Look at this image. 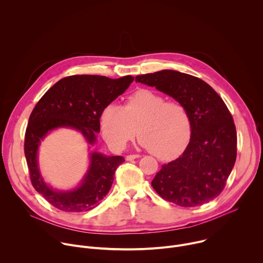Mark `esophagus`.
Returning a JSON list of instances; mask_svg holds the SVG:
<instances>
[{
	"mask_svg": "<svg viewBox=\"0 0 263 263\" xmlns=\"http://www.w3.org/2000/svg\"><path fill=\"white\" fill-rule=\"evenodd\" d=\"M139 157H141V156L138 155V154H135V155H127V156H126V160H127V161H131V160H134V159L139 158Z\"/></svg>",
	"mask_w": 263,
	"mask_h": 263,
	"instance_id": "esophagus-1",
	"label": "esophagus"
}]
</instances>
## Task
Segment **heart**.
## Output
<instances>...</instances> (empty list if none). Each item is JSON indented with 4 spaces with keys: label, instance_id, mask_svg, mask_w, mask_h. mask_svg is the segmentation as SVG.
I'll return each instance as SVG.
<instances>
[{
    "label": "heart",
    "instance_id": "b5f03b06",
    "mask_svg": "<svg viewBox=\"0 0 263 263\" xmlns=\"http://www.w3.org/2000/svg\"><path fill=\"white\" fill-rule=\"evenodd\" d=\"M100 121L109 145L123 148L138 132L140 145L161 160L181 154L192 136V119L187 108L144 88L130 95L123 106L108 104Z\"/></svg>",
    "mask_w": 263,
    "mask_h": 263
}]
</instances>
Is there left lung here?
Segmentation results:
<instances>
[{
  "mask_svg": "<svg viewBox=\"0 0 263 263\" xmlns=\"http://www.w3.org/2000/svg\"><path fill=\"white\" fill-rule=\"evenodd\" d=\"M182 103L192 119V136L176 160L163 164L152 181L164 200L182 207L200 206L224 189L236 160L237 135L226 104L203 80L163 69L135 78Z\"/></svg>",
  "mask_w": 263,
  "mask_h": 263,
  "instance_id": "1",
  "label": "left lung"
}]
</instances>
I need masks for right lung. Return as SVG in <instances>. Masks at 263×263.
<instances>
[{
  "label": "right lung",
  "mask_w": 263,
  "mask_h": 263,
  "mask_svg": "<svg viewBox=\"0 0 263 263\" xmlns=\"http://www.w3.org/2000/svg\"><path fill=\"white\" fill-rule=\"evenodd\" d=\"M134 77L110 79L97 74H74L54 84L37 102L25 134V156L33 187L51 205L65 212H83L97 207L114 183L123 156L93 152L82 183L72 191H54L44 181L37 162V149L46 135L57 128L78 130L89 144L100 132L103 109L125 92Z\"/></svg>",
  "instance_id": "obj_1"
}]
</instances>
